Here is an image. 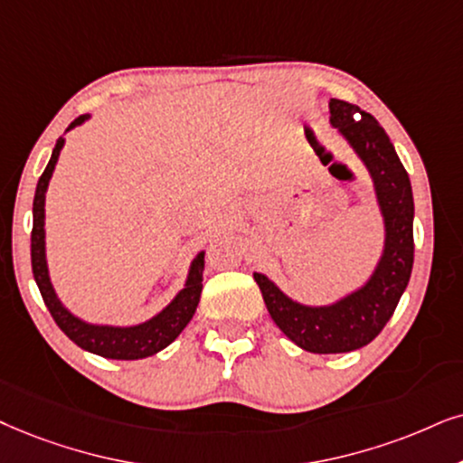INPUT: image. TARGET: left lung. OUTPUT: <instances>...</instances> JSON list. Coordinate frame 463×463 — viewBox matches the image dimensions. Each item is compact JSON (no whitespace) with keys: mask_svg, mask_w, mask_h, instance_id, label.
I'll return each mask as SVG.
<instances>
[{"mask_svg":"<svg viewBox=\"0 0 463 463\" xmlns=\"http://www.w3.org/2000/svg\"><path fill=\"white\" fill-rule=\"evenodd\" d=\"M329 109L331 124L350 140L376 184L378 201L387 222L383 260L367 286L331 307L299 306L282 295L265 275L254 273L273 323L297 346L318 354L350 353L370 344L393 316L411 279L414 260L411 179L387 132L356 104L333 98Z\"/></svg>","mask_w":463,"mask_h":463,"instance_id":"left-lung-1","label":"left lung"}]
</instances>
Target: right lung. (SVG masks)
Segmentation results:
<instances>
[{
  "mask_svg": "<svg viewBox=\"0 0 463 463\" xmlns=\"http://www.w3.org/2000/svg\"><path fill=\"white\" fill-rule=\"evenodd\" d=\"M85 121V115L76 117L70 124V128L79 126ZM63 145V138L55 143L52 156L49 164H46L44 173L40 175L36 185V196H33V228H32V271L33 279H36L40 295L49 307V312L55 320L57 326L72 339L76 346L83 350H90L93 354L107 356V359H143V356L156 354L157 350L166 348L185 325L190 323L192 316L196 312L198 301H201L203 290V269H204V254H198V259L192 262L190 278L185 288L175 297V301L164 312H160L149 323H143L138 326H128V329H113V326H93L85 325L83 320L74 318L66 307L57 301L55 292L51 288L49 273H46V260H44V192L49 185V179L55 168L57 156H60Z\"/></svg>",
  "mask_w": 463,
  "mask_h": 463,
  "instance_id": "1",
  "label": "right lung"
}]
</instances>
